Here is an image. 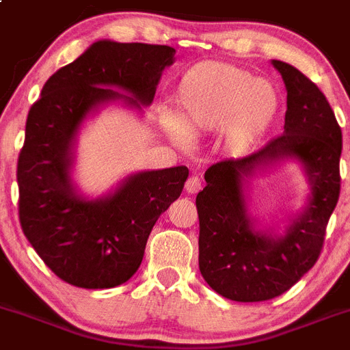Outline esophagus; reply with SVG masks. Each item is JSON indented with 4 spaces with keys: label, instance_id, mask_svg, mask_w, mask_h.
Wrapping results in <instances>:
<instances>
[{
    "label": "esophagus",
    "instance_id": "34e87169",
    "mask_svg": "<svg viewBox=\"0 0 350 350\" xmlns=\"http://www.w3.org/2000/svg\"><path fill=\"white\" fill-rule=\"evenodd\" d=\"M185 190H186V193H198V191L202 190L200 178H198V176H190L185 185Z\"/></svg>",
    "mask_w": 350,
    "mask_h": 350
}]
</instances>
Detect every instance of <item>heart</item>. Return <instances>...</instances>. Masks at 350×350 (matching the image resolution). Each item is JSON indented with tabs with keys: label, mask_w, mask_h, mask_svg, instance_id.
I'll list each match as a JSON object with an SVG mask.
<instances>
[{
	"label": "heart",
	"mask_w": 350,
	"mask_h": 350,
	"mask_svg": "<svg viewBox=\"0 0 350 350\" xmlns=\"http://www.w3.org/2000/svg\"><path fill=\"white\" fill-rule=\"evenodd\" d=\"M176 103L178 119H167L176 142L219 131L221 146L233 157L252 152L282 112V94L273 83L223 62L188 68L176 90Z\"/></svg>",
	"instance_id": "1"
}]
</instances>
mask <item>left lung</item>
I'll return each mask as SVG.
<instances>
[{"mask_svg": "<svg viewBox=\"0 0 350 350\" xmlns=\"http://www.w3.org/2000/svg\"><path fill=\"white\" fill-rule=\"evenodd\" d=\"M271 64L286 88L285 133L252 155L211 165L197 195L198 267L214 292L237 302L282 295L314 266L340 195L342 131L328 100L295 67ZM283 159L301 164L308 200L283 232L260 228L248 211L250 179Z\"/></svg>", "mask_w": 350, "mask_h": 350, "instance_id": "1", "label": "left lung"}]
</instances>
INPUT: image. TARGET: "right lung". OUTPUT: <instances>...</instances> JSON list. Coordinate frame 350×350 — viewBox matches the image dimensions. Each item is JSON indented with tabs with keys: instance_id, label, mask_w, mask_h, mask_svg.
I'll return each instance as SVG.
<instances>
[{
	"instance_id": "obj_1",
	"label": "right lung",
	"mask_w": 350,
	"mask_h": 350,
	"mask_svg": "<svg viewBox=\"0 0 350 350\" xmlns=\"http://www.w3.org/2000/svg\"><path fill=\"white\" fill-rule=\"evenodd\" d=\"M174 53L162 44L100 39L55 72L29 110L17 165L22 231L70 285L126 283L142 264L153 224L181 195L186 165L135 172L96 198L72 178L84 122L110 103L143 116Z\"/></svg>"
}]
</instances>
